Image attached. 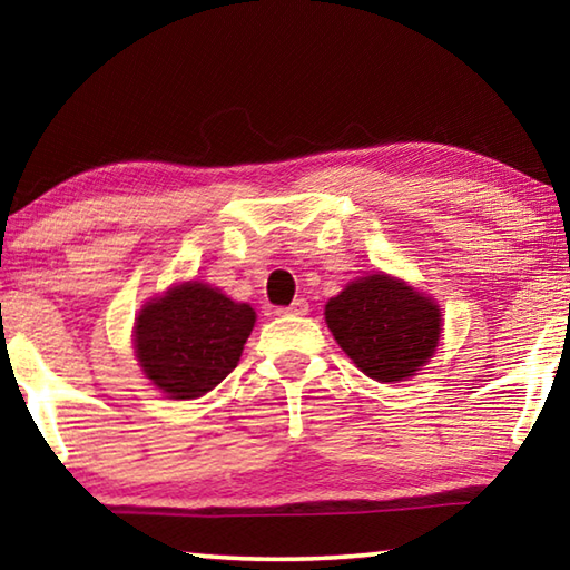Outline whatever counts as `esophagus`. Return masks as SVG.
<instances>
[{
	"label": "esophagus",
	"instance_id": "34e87169",
	"mask_svg": "<svg viewBox=\"0 0 570 570\" xmlns=\"http://www.w3.org/2000/svg\"><path fill=\"white\" fill-rule=\"evenodd\" d=\"M308 312V302L306 298H294L292 306H278L274 308L276 316H304Z\"/></svg>",
	"mask_w": 570,
	"mask_h": 570
}]
</instances>
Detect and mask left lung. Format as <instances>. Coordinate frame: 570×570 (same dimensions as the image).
<instances>
[{"label":"left lung","instance_id":"1","mask_svg":"<svg viewBox=\"0 0 570 570\" xmlns=\"http://www.w3.org/2000/svg\"><path fill=\"white\" fill-rule=\"evenodd\" d=\"M324 314L350 360L377 382L412 377L440 340V308L384 274L350 284Z\"/></svg>","mask_w":570,"mask_h":570}]
</instances>
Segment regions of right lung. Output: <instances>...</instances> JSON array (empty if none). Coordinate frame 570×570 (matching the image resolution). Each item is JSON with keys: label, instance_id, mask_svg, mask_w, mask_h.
I'll return each instance as SVG.
<instances>
[{"label": "right lung", "instance_id": "obj_1", "mask_svg": "<svg viewBox=\"0 0 570 570\" xmlns=\"http://www.w3.org/2000/svg\"><path fill=\"white\" fill-rule=\"evenodd\" d=\"M254 322L248 304L206 284H183L142 308L135 352L156 387L173 400H193L236 370Z\"/></svg>", "mask_w": 570, "mask_h": 570}]
</instances>
